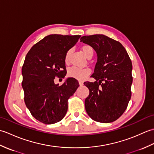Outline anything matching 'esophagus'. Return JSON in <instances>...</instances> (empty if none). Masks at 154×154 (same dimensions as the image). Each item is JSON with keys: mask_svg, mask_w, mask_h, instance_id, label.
Masks as SVG:
<instances>
[{"mask_svg": "<svg viewBox=\"0 0 154 154\" xmlns=\"http://www.w3.org/2000/svg\"><path fill=\"white\" fill-rule=\"evenodd\" d=\"M79 85L80 86H83V83L82 81H79Z\"/></svg>", "mask_w": 154, "mask_h": 154, "instance_id": "1", "label": "esophagus"}]
</instances>
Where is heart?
Returning <instances> with one entry per match:
<instances>
[{
    "mask_svg": "<svg viewBox=\"0 0 154 154\" xmlns=\"http://www.w3.org/2000/svg\"><path fill=\"white\" fill-rule=\"evenodd\" d=\"M84 55L89 59L91 58L93 55L94 50L93 48L90 45L85 44L83 45L81 48ZM71 50H68L65 55V63H68L70 60ZM91 73V71L89 69H81L78 67H73L70 68L68 70V76L74 78L75 79L82 81L85 79V78Z\"/></svg>",
    "mask_w": 154,
    "mask_h": 154,
    "instance_id": "1",
    "label": "heart"
}]
</instances>
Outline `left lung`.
Instances as JSON below:
<instances>
[{"label": "left lung", "mask_w": 154, "mask_h": 154, "mask_svg": "<svg viewBox=\"0 0 154 154\" xmlns=\"http://www.w3.org/2000/svg\"><path fill=\"white\" fill-rule=\"evenodd\" d=\"M80 40L90 45L97 54L91 75L96 81L84 83L89 89L85 110L97 122H114L126 110L131 98V60L119 42L104 35H85Z\"/></svg>", "instance_id": "8db88e82"}]
</instances>
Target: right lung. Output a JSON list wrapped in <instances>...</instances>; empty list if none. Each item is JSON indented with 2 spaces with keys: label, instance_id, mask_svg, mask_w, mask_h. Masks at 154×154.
<instances>
[{
  "label": "right lung",
  "instance_id": "1",
  "mask_svg": "<svg viewBox=\"0 0 154 154\" xmlns=\"http://www.w3.org/2000/svg\"><path fill=\"white\" fill-rule=\"evenodd\" d=\"M81 35H47L34 45L26 56L22 69L24 102L32 115L45 124L60 122L67 111V100L79 87L74 78L61 86L56 77L64 78L65 55Z\"/></svg>",
  "mask_w": 154,
  "mask_h": 154
}]
</instances>
